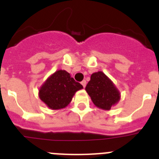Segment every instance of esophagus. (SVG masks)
<instances>
[{
  "instance_id": "obj_1",
  "label": "esophagus",
  "mask_w": 159,
  "mask_h": 159,
  "mask_svg": "<svg viewBox=\"0 0 159 159\" xmlns=\"http://www.w3.org/2000/svg\"><path fill=\"white\" fill-rule=\"evenodd\" d=\"M81 84H82L84 88H85V87H86V84H87V81L86 80H83L82 82H81Z\"/></svg>"
}]
</instances>
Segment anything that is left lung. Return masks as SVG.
Listing matches in <instances>:
<instances>
[{
    "instance_id": "left-lung-1",
    "label": "left lung",
    "mask_w": 159,
    "mask_h": 159,
    "mask_svg": "<svg viewBox=\"0 0 159 159\" xmlns=\"http://www.w3.org/2000/svg\"><path fill=\"white\" fill-rule=\"evenodd\" d=\"M85 90L94 104L105 111H109L117 104L121 97L116 85L102 71H97L91 75Z\"/></svg>"
}]
</instances>
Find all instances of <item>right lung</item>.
Instances as JSON below:
<instances>
[{"label": "right lung", "mask_w": 159, "mask_h": 159, "mask_svg": "<svg viewBox=\"0 0 159 159\" xmlns=\"http://www.w3.org/2000/svg\"><path fill=\"white\" fill-rule=\"evenodd\" d=\"M83 88L65 70L52 74L39 89L40 100L52 110H60L71 102L75 92Z\"/></svg>", "instance_id": "1"}]
</instances>
